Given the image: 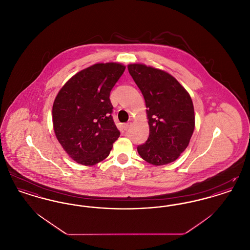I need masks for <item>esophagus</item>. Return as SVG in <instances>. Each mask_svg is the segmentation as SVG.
<instances>
[{
    "label": "esophagus",
    "instance_id": "34e87169",
    "mask_svg": "<svg viewBox=\"0 0 250 250\" xmlns=\"http://www.w3.org/2000/svg\"><path fill=\"white\" fill-rule=\"evenodd\" d=\"M130 125L131 123H125V124L124 125V128H125V130H127V129H129Z\"/></svg>",
    "mask_w": 250,
    "mask_h": 250
}]
</instances>
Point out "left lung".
<instances>
[{"label": "left lung", "mask_w": 250, "mask_h": 250, "mask_svg": "<svg viewBox=\"0 0 250 250\" xmlns=\"http://www.w3.org/2000/svg\"><path fill=\"white\" fill-rule=\"evenodd\" d=\"M127 67L144 97L150 128L138 153L155 166L173 162L188 146L195 127L190 95L167 72L141 63Z\"/></svg>", "instance_id": "1"}]
</instances>
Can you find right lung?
Instances as JSON below:
<instances>
[{"mask_svg": "<svg viewBox=\"0 0 250 250\" xmlns=\"http://www.w3.org/2000/svg\"><path fill=\"white\" fill-rule=\"evenodd\" d=\"M116 62L95 63L62 86L52 107L53 128L73 160L93 166L109 155L120 137L112 119L109 94L125 72Z\"/></svg>", "mask_w": 250, "mask_h": 250, "instance_id": "right-lung-1", "label": "right lung"}]
</instances>
